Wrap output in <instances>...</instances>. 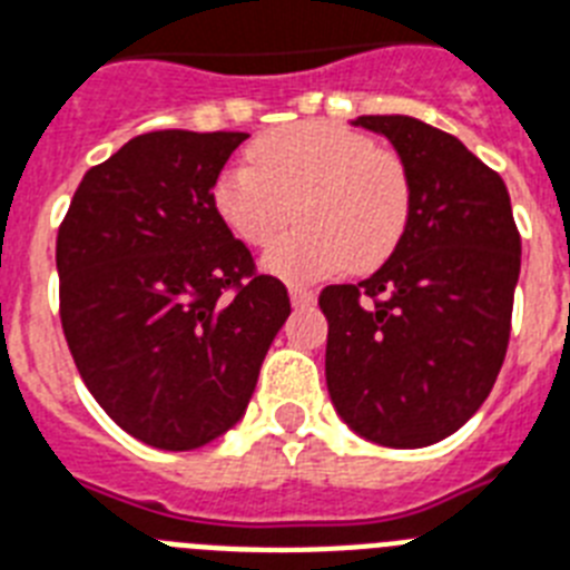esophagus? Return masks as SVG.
<instances>
[{
	"label": "esophagus",
	"instance_id": "esophagus-1",
	"mask_svg": "<svg viewBox=\"0 0 570 570\" xmlns=\"http://www.w3.org/2000/svg\"><path fill=\"white\" fill-rule=\"evenodd\" d=\"M289 298H293L295 309L313 307L315 304V293L313 289H307V286H289Z\"/></svg>",
	"mask_w": 570,
	"mask_h": 570
}]
</instances>
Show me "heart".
Wrapping results in <instances>:
<instances>
[{
	"mask_svg": "<svg viewBox=\"0 0 570 570\" xmlns=\"http://www.w3.org/2000/svg\"><path fill=\"white\" fill-rule=\"evenodd\" d=\"M252 166L226 167L214 181V208L252 248L269 246L263 266L289 284L336 272H371L394 255L411 214V181L396 153L333 121L289 124L261 136Z\"/></svg>",
	"mask_w": 570,
	"mask_h": 570,
	"instance_id": "obj_1",
	"label": "heart"
}]
</instances>
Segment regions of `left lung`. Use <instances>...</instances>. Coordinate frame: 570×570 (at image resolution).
Wrapping results in <instances>:
<instances>
[{"label": "left lung", "mask_w": 570, "mask_h": 570, "mask_svg": "<svg viewBox=\"0 0 570 570\" xmlns=\"http://www.w3.org/2000/svg\"><path fill=\"white\" fill-rule=\"evenodd\" d=\"M411 181L403 240L358 284L327 286L330 400L358 438L432 446L490 396L510 342L521 237L495 170L409 115H358Z\"/></svg>", "instance_id": "8db88e82"}]
</instances>
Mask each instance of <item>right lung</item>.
<instances>
[{"mask_svg":"<svg viewBox=\"0 0 570 570\" xmlns=\"http://www.w3.org/2000/svg\"><path fill=\"white\" fill-rule=\"evenodd\" d=\"M246 132L156 130L86 170L57 232L60 322L89 394L147 446L188 452L246 414L286 286L214 208Z\"/></svg>","mask_w":570,"mask_h":570,"instance_id":"right-lung-1","label":"right lung"}]
</instances>
